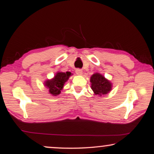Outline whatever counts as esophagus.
I'll return each instance as SVG.
<instances>
[{
  "instance_id": "obj_1",
  "label": "esophagus",
  "mask_w": 154,
  "mask_h": 154,
  "mask_svg": "<svg viewBox=\"0 0 154 154\" xmlns=\"http://www.w3.org/2000/svg\"><path fill=\"white\" fill-rule=\"evenodd\" d=\"M75 73H76L78 75H81L83 74V71L81 70V69H77L76 70H75Z\"/></svg>"
}]
</instances>
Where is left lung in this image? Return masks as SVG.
<instances>
[{"label":"left lung","mask_w":154,"mask_h":154,"mask_svg":"<svg viewBox=\"0 0 154 154\" xmlns=\"http://www.w3.org/2000/svg\"><path fill=\"white\" fill-rule=\"evenodd\" d=\"M90 82L93 92L99 96L107 94L112 88V83L99 73H95L92 75Z\"/></svg>","instance_id":"obj_1"}]
</instances>
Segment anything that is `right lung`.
<instances>
[{
  "label": "right lung",
  "instance_id": "right-lung-1",
  "mask_svg": "<svg viewBox=\"0 0 154 154\" xmlns=\"http://www.w3.org/2000/svg\"><path fill=\"white\" fill-rule=\"evenodd\" d=\"M71 75V72H57L53 79H48L45 82V86L49 89V92L53 96H57L61 93L65 83Z\"/></svg>",
  "mask_w": 154,
  "mask_h": 154
}]
</instances>
